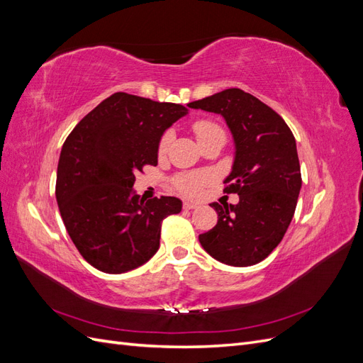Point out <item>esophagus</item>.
I'll use <instances>...</instances> for the list:
<instances>
[{
    "label": "esophagus",
    "instance_id": "34e87169",
    "mask_svg": "<svg viewBox=\"0 0 363 363\" xmlns=\"http://www.w3.org/2000/svg\"><path fill=\"white\" fill-rule=\"evenodd\" d=\"M199 206H196L195 203H191V201H184L183 203V208L184 211H192V208H196Z\"/></svg>",
    "mask_w": 363,
    "mask_h": 363
}]
</instances>
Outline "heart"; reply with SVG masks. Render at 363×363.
<instances>
[{"label":"heart","mask_w":363,"mask_h":363,"mask_svg":"<svg viewBox=\"0 0 363 363\" xmlns=\"http://www.w3.org/2000/svg\"><path fill=\"white\" fill-rule=\"evenodd\" d=\"M192 130L196 136V140H199V144L203 140L212 139V138H224L225 139L224 130L216 123H213V121H208V119L196 121V123H194V125H192ZM171 140H172V131H169V130L164 131L159 140V147H157L159 156L167 155V151L171 145ZM208 179L211 177H208V174H206V172L182 174V175H179V177H175L174 186L179 192L188 195V196H195L200 194L203 184H206L208 182Z\"/></svg>","instance_id":"b5f03b06"}]
</instances>
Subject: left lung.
Returning <instances> with one entry per match:
<instances>
[{"instance_id": "obj_1", "label": "left lung", "mask_w": 363, "mask_h": 363, "mask_svg": "<svg viewBox=\"0 0 363 363\" xmlns=\"http://www.w3.org/2000/svg\"><path fill=\"white\" fill-rule=\"evenodd\" d=\"M188 107L221 115L235 140L224 192L238 194L239 203L211 204L218 223L199 236L200 244L225 265H256L280 244L295 212L301 189L295 138L277 112L238 87Z\"/></svg>"}]
</instances>
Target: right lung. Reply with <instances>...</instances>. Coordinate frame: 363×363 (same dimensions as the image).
<instances>
[{"mask_svg": "<svg viewBox=\"0 0 363 363\" xmlns=\"http://www.w3.org/2000/svg\"><path fill=\"white\" fill-rule=\"evenodd\" d=\"M188 113L182 104L116 92L74 127L62 147L56 199L74 245L107 274L144 265L160 245L162 221L182 211L175 196L147 200L136 174L157 164L164 130Z\"/></svg>", "mask_w": 363, "mask_h": 363, "instance_id": "1", "label": "right lung"}]
</instances>
